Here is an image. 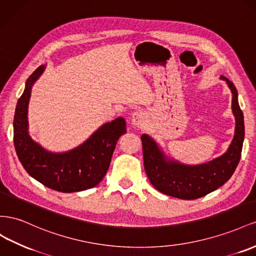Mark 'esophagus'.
Listing matches in <instances>:
<instances>
[{"instance_id": "obj_1", "label": "esophagus", "mask_w": 256, "mask_h": 256, "mask_svg": "<svg viewBox=\"0 0 256 256\" xmlns=\"http://www.w3.org/2000/svg\"><path fill=\"white\" fill-rule=\"evenodd\" d=\"M147 122V114L144 112H135L132 114V124L136 128L144 126Z\"/></svg>"}]
</instances>
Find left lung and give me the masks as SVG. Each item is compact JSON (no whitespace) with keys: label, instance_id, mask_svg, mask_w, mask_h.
Listing matches in <instances>:
<instances>
[{"label":"left lung","instance_id":"8db88e82","mask_svg":"<svg viewBox=\"0 0 256 256\" xmlns=\"http://www.w3.org/2000/svg\"><path fill=\"white\" fill-rule=\"evenodd\" d=\"M232 92V112L235 116V134L221 156L200 165H186L165 154L148 134L142 135L146 174L158 191L180 200H196L222 186L232 177L242 156L244 140V114L239 107L236 86L226 77Z\"/></svg>","mask_w":256,"mask_h":256}]
</instances>
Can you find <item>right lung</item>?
<instances>
[{
  "label": "right lung",
  "mask_w": 256,
  "mask_h": 256,
  "mask_svg": "<svg viewBox=\"0 0 256 256\" xmlns=\"http://www.w3.org/2000/svg\"><path fill=\"white\" fill-rule=\"evenodd\" d=\"M46 68L40 65L28 78L14 116V144L18 158L31 177L54 191L72 193L98 186L105 177L121 135L126 133L122 116L98 128L78 147L66 152H51L28 134V108L32 86Z\"/></svg>",
  "instance_id": "right-lung-1"
}]
</instances>
